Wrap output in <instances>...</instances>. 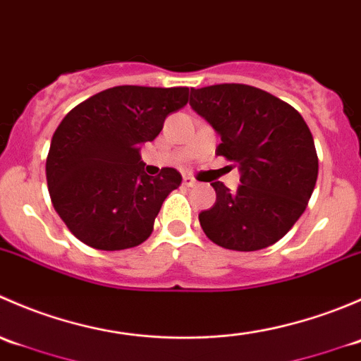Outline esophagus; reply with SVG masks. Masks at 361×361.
Listing matches in <instances>:
<instances>
[{"mask_svg": "<svg viewBox=\"0 0 361 361\" xmlns=\"http://www.w3.org/2000/svg\"><path fill=\"white\" fill-rule=\"evenodd\" d=\"M183 183H185V187H197V180H195V178H192V176H185L183 178Z\"/></svg>", "mask_w": 361, "mask_h": 361, "instance_id": "esophagus-1", "label": "esophagus"}]
</instances>
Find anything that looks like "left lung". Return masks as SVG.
<instances>
[{"mask_svg": "<svg viewBox=\"0 0 361 361\" xmlns=\"http://www.w3.org/2000/svg\"><path fill=\"white\" fill-rule=\"evenodd\" d=\"M188 103L220 136L216 154L241 173L234 192L211 183L216 202L199 213L204 234L235 251L274 245L302 216L318 178L307 123L288 103L243 83L192 89Z\"/></svg>", "mask_w": 361, "mask_h": 361, "instance_id": "obj_1", "label": "left lung"}]
</instances>
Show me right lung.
I'll list each match as a JSON object with an SVG mask.
<instances>
[{
	"label": "right lung",
	"instance_id": "add662e5",
	"mask_svg": "<svg viewBox=\"0 0 361 361\" xmlns=\"http://www.w3.org/2000/svg\"><path fill=\"white\" fill-rule=\"evenodd\" d=\"M188 103V87L120 85L73 108L52 136L47 183L71 234L96 250L141 245L181 174L164 167L148 176L140 150L169 113Z\"/></svg>",
	"mask_w": 361,
	"mask_h": 361
}]
</instances>
